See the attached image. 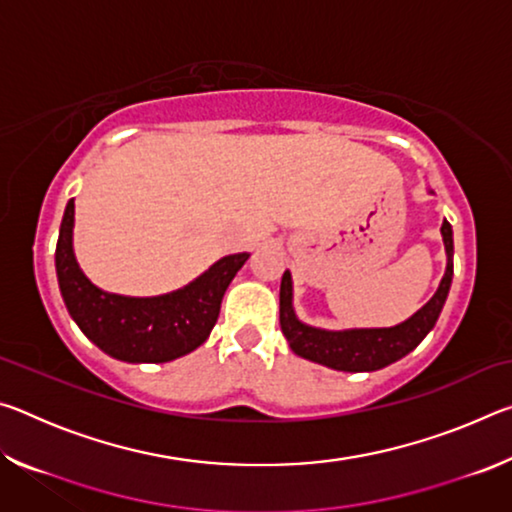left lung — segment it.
Segmentation results:
<instances>
[{
  "label": "left lung",
  "mask_w": 512,
  "mask_h": 512,
  "mask_svg": "<svg viewBox=\"0 0 512 512\" xmlns=\"http://www.w3.org/2000/svg\"><path fill=\"white\" fill-rule=\"evenodd\" d=\"M429 194H433L429 189ZM443 235L447 266L436 293L427 305H422L411 318L393 327H352V329H323L311 327L296 316L293 309V280L284 271L280 284V327L287 336L289 348L302 359L343 372H372L400 361L411 350L418 348L443 311L449 287L454 277V232L452 225L443 221Z\"/></svg>",
  "instance_id": "8db88e82"
}]
</instances>
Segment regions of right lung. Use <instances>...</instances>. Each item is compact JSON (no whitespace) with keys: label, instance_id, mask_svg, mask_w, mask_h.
Listing matches in <instances>:
<instances>
[{"label":"right lung","instance_id":"obj_1","mask_svg":"<svg viewBox=\"0 0 512 512\" xmlns=\"http://www.w3.org/2000/svg\"><path fill=\"white\" fill-rule=\"evenodd\" d=\"M250 253L225 255L183 289L151 298L99 289L74 255V198L67 203L56 244V275L69 316L112 359L167 363L194 352L210 336L232 277Z\"/></svg>","mask_w":512,"mask_h":512}]
</instances>
